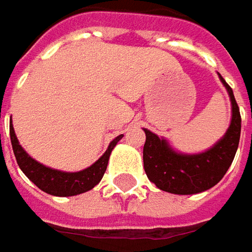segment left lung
Returning <instances> with one entry per match:
<instances>
[{
  "instance_id": "8db88e82",
  "label": "left lung",
  "mask_w": 252,
  "mask_h": 252,
  "mask_svg": "<svg viewBox=\"0 0 252 252\" xmlns=\"http://www.w3.org/2000/svg\"><path fill=\"white\" fill-rule=\"evenodd\" d=\"M229 93L231 120L226 134L209 149L201 153H183L171 148L166 138H159L143 128V167L148 178L161 191L177 195H192L212 188L229 170L236 156L241 132L240 110L233 91L219 74Z\"/></svg>"
}]
</instances>
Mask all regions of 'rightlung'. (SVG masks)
<instances>
[{
	"label": "right lung",
	"mask_w": 252,
	"mask_h": 252,
	"mask_svg": "<svg viewBox=\"0 0 252 252\" xmlns=\"http://www.w3.org/2000/svg\"><path fill=\"white\" fill-rule=\"evenodd\" d=\"M9 135L12 143L13 155L16 158L18 166L21 167L25 176L31 180L33 184L39 187L41 191L54 196H74L83 194L97 186L103 174L107 169L109 158L111 151L117 145L118 141L124 135H118L110 142L107 151L100 156L92 166L81 171H63L47 167L40 161L34 160L29 153L26 152L18 141L12 123L9 124Z\"/></svg>",
	"instance_id": "obj_1"
}]
</instances>
